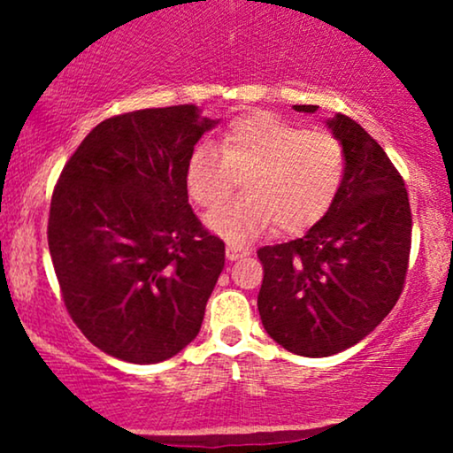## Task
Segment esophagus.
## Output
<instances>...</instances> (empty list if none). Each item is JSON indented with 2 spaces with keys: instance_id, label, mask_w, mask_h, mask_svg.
<instances>
[{
  "instance_id": "34e87169",
  "label": "esophagus",
  "mask_w": 453,
  "mask_h": 453,
  "mask_svg": "<svg viewBox=\"0 0 453 453\" xmlns=\"http://www.w3.org/2000/svg\"><path fill=\"white\" fill-rule=\"evenodd\" d=\"M226 257L230 259V262H236V259L247 257V251H242V249H236V247H227L226 249Z\"/></svg>"
}]
</instances>
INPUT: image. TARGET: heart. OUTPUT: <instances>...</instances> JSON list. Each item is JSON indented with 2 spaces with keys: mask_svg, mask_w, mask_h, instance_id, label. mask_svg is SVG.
Returning a JSON list of instances; mask_svg holds the SVG:
<instances>
[{
  "mask_svg": "<svg viewBox=\"0 0 453 453\" xmlns=\"http://www.w3.org/2000/svg\"><path fill=\"white\" fill-rule=\"evenodd\" d=\"M345 149L319 129H306L268 112L234 119L221 147L197 142L185 165L187 194L196 204L215 209L247 174V196L206 217L212 234L242 244L277 223L298 234L319 223L339 200L345 183Z\"/></svg>",
  "mask_w": 453,
  "mask_h": 453,
  "instance_id": "obj_1",
  "label": "heart"
}]
</instances>
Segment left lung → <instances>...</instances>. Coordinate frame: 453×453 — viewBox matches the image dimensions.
<instances>
[{
    "mask_svg": "<svg viewBox=\"0 0 453 453\" xmlns=\"http://www.w3.org/2000/svg\"><path fill=\"white\" fill-rule=\"evenodd\" d=\"M327 127L347 159L339 200L303 238L257 251L264 330L306 357L349 349L381 324L403 294L411 251L409 196L386 150L345 114Z\"/></svg>",
    "mask_w": 453,
    "mask_h": 453,
    "instance_id": "8db88e82",
    "label": "left lung"
}]
</instances>
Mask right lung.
Segmentation results:
<instances>
[{"label": "right lung", "mask_w": 453, "mask_h": 453, "mask_svg": "<svg viewBox=\"0 0 453 453\" xmlns=\"http://www.w3.org/2000/svg\"><path fill=\"white\" fill-rule=\"evenodd\" d=\"M215 126L194 104L117 114L61 170L50 259L67 313L108 356L157 364L200 332L226 244L191 211L185 165Z\"/></svg>", "instance_id": "right-lung-1"}]
</instances>
